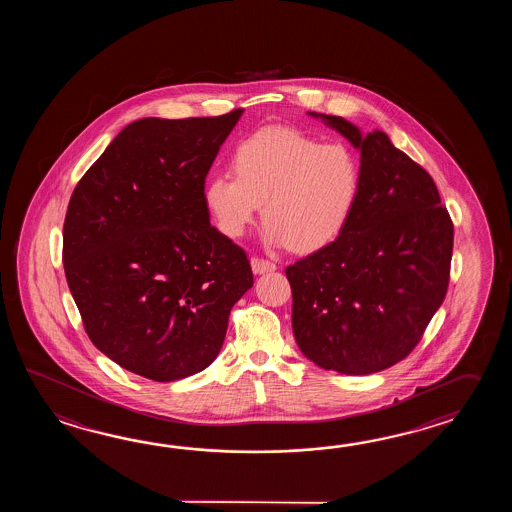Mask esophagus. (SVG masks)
<instances>
[{
  "instance_id": "34e87169",
  "label": "esophagus",
  "mask_w": 512,
  "mask_h": 512,
  "mask_svg": "<svg viewBox=\"0 0 512 512\" xmlns=\"http://www.w3.org/2000/svg\"><path fill=\"white\" fill-rule=\"evenodd\" d=\"M251 265L252 271L256 272V274L276 271V263H272V261L269 260H263V258H252Z\"/></svg>"
}]
</instances>
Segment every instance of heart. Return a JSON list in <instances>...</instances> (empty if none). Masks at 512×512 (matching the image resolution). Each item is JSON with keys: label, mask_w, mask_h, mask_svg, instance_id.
<instances>
[{"label": "heart", "mask_w": 512, "mask_h": 512, "mask_svg": "<svg viewBox=\"0 0 512 512\" xmlns=\"http://www.w3.org/2000/svg\"><path fill=\"white\" fill-rule=\"evenodd\" d=\"M232 172L212 175L205 205L223 236L238 240L261 207L265 240L307 254L346 229L360 194L359 157L344 142H322L294 128L272 126L243 139Z\"/></svg>", "instance_id": "b5f03b06"}]
</instances>
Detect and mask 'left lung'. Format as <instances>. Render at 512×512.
Returning a JSON list of instances; mask_svg holds the SVG:
<instances>
[{
	"label": "left lung",
	"mask_w": 512,
	"mask_h": 512,
	"mask_svg": "<svg viewBox=\"0 0 512 512\" xmlns=\"http://www.w3.org/2000/svg\"><path fill=\"white\" fill-rule=\"evenodd\" d=\"M322 117L360 150V194L346 229L285 269L293 333L324 370L370 375L406 359L445 300L454 225L434 179L384 131Z\"/></svg>",
	"instance_id": "8db88e82"
}]
</instances>
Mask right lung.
Instances as JSON below:
<instances>
[{"label":"right lung","instance_id":"right-lung-1","mask_svg":"<svg viewBox=\"0 0 512 512\" xmlns=\"http://www.w3.org/2000/svg\"><path fill=\"white\" fill-rule=\"evenodd\" d=\"M241 113L131 122L69 201L62 258L87 337L150 381L210 366L232 305L254 282L245 251L210 225L203 196Z\"/></svg>","mask_w":512,"mask_h":512}]
</instances>
